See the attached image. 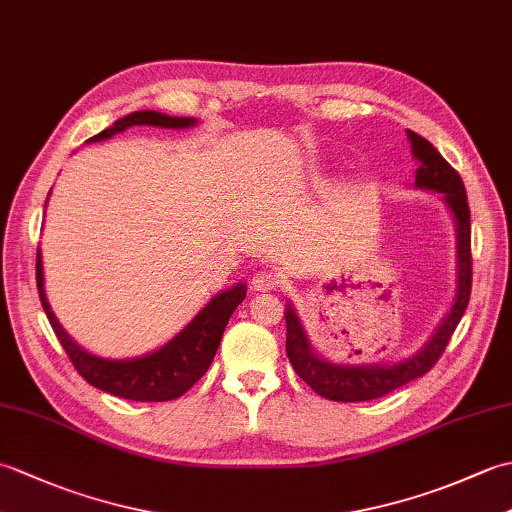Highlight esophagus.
Returning <instances> with one entry per match:
<instances>
[{
  "label": "esophagus",
  "mask_w": 512,
  "mask_h": 512,
  "mask_svg": "<svg viewBox=\"0 0 512 512\" xmlns=\"http://www.w3.org/2000/svg\"><path fill=\"white\" fill-rule=\"evenodd\" d=\"M253 284L255 290L259 292H268V290H277L281 286V275L275 273V270H259V273L253 275Z\"/></svg>",
  "instance_id": "obj_1"
}]
</instances>
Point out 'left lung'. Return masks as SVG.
I'll use <instances>...</instances> for the list:
<instances>
[{"label":"left lung","mask_w":512,"mask_h":512,"mask_svg":"<svg viewBox=\"0 0 512 512\" xmlns=\"http://www.w3.org/2000/svg\"><path fill=\"white\" fill-rule=\"evenodd\" d=\"M411 140L413 156L420 160L416 171V187L431 189L444 195L449 209L455 215L458 224V295L449 312V317L431 336V341L422 350L407 358V361L396 365H332L325 363L312 352V347L306 339L301 323L295 310L288 306L286 312V352L290 365L297 376L317 391L319 396L336 400V402H361L387 396L391 391L411 383L424 376L429 369L440 361L442 352L447 350L451 336L458 328L462 314L466 312L471 299V284H473V255H471V211L469 198H466L464 182L460 173L455 171L447 160L440 156V151L433 147L427 138L418 136L416 132L407 129Z\"/></svg>","instance_id":"left-lung-1"}]
</instances>
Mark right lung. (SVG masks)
<instances>
[{
  "label": "right lung",
  "mask_w": 512,
  "mask_h": 512,
  "mask_svg": "<svg viewBox=\"0 0 512 512\" xmlns=\"http://www.w3.org/2000/svg\"><path fill=\"white\" fill-rule=\"evenodd\" d=\"M193 118H178L165 116L160 112H134L121 121H116L112 127L103 129L101 134L90 138V143L96 140L112 138L118 132H125L132 125H154V127H171L182 129L191 127ZM37 290L41 306L46 310V317L52 325L54 334L61 341L65 354L72 361L74 369L79 372L90 385L103 389L107 394L138 400V402H165L176 400L184 391H189L198 380L206 374V369L213 363V356L220 347L222 334L233 310L244 301L246 286L237 284L231 290L222 292L211 299L198 317H195L187 328H184L176 339H171L158 352L132 358V361H107L101 356H92L76 345L54 317L46 292H43V268H41V250H37Z\"/></svg>",
  "instance_id": "add662e5"
}]
</instances>
